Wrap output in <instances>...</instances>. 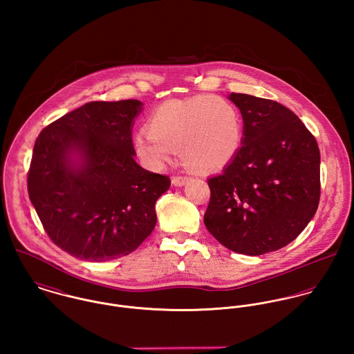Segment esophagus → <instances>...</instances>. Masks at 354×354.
Here are the masks:
<instances>
[{"mask_svg": "<svg viewBox=\"0 0 354 354\" xmlns=\"http://www.w3.org/2000/svg\"><path fill=\"white\" fill-rule=\"evenodd\" d=\"M189 180H191V178L187 177V176H177V177H173L171 184H173L174 187H184Z\"/></svg>", "mask_w": 354, "mask_h": 354, "instance_id": "obj_1", "label": "esophagus"}]
</instances>
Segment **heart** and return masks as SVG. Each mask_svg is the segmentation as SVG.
I'll list each match as a JSON object with an SVG mask.
<instances>
[{
	"instance_id": "heart-1",
	"label": "heart",
	"mask_w": 354,
	"mask_h": 354,
	"mask_svg": "<svg viewBox=\"0 0 354 354\" xmlns=\"http://www.w3.org/2000/svg\"><path fill=\"white\" fill-rule=\"evenodd\" d=\"M244 124L239 109L214 95L165 102L152 111L149 131L133 136L140 162L160 170L183 149L184 159L201 171L230 165L241 149Z\"/></svg>"
}]
</instances>
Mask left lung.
<instances>
[{"label": "left lung", "instance_id": "left-lung-1", "mask_svg": "<svg viewBox=\"0 0 354 354\" xmlns=\"http://www.w3.org/2000/svg\"><path fill=\"white\" fill-rule=\"evenodd\" d=\"M229 100L241 111L244 139L234 160L208 180L204 225L233 252H272L296 240L317 209L320 151L283 104L234 93Z\"/></svg>", "mask_w": 354, "mask_h": 354}]
</instances>
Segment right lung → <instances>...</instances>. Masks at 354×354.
Returning <instances> with one entry per match:
<instances>
[{
	"instance_id": "add662e5",
	"label": "right lung",
	"mask_w": 354,
	"mask_h": 354,
	"mask_svg": "<svg viewBox=\"0 0 354 354\" xmlns=\"http://www.w3.org/2000/svg\"><path fill=\"white\" fill-rule=\"evenodd\" d=\"M136 100L90 102L38 136L28 195L51 241L88 261L133 252L156 225L155 203L170 178L135 160Z\"/></svg>"
}]
</instances>
